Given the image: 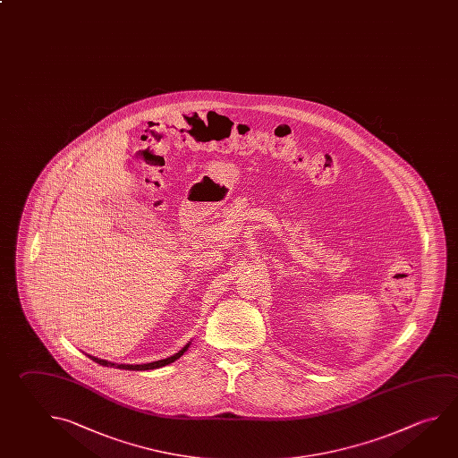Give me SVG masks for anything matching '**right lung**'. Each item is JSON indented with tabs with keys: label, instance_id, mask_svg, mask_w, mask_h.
Returning a JSON list of instances; mask_svg holds the SVG:
<instances>
[{
	"label": "right lung",
	"instance_id": "right-lung-1",
	"mask_svg": "<svg viewBox=\"0 0 458 458\" xmlns=\"http://www.w3.org/2000/svg\"><path fill=\"white\" fill-rule=\"evenodd\" d=\"M188 347H190V343L182 349V351H178L177 353H174L172 357H167V359H162V360L151 361V363H143V365H125V363H113V361L103 360V359H98V357H93V355H89V359L93 361H97L99 365H103V367H114V369H133V371H145V369H161V367H165V365H169L172 361L177 360L180 359L183 353L188 351Z\"/></svg>",
	"mask_w": 458,
	"mask_h": 458
}]
</instances>
